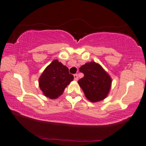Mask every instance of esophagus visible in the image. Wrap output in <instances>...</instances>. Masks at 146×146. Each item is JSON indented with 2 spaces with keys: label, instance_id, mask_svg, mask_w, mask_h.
Returning a JSON list of instances; mask_svg holds the SVG:
<instances>
[{
  "label": "esophagus",
  "instance_id": "obj_1",
  "mask_svg": "<svg viewBox=\"0 0 146 146\" xmlns=\"http://www.w3.org/2000/svg\"><path fill=\"white\" fill-rule=\"evenodd\" d=\"M74 80H76V81H78V75H77V74H74Z\"/></svg>",
  "mask_w": 146,
  "mask_h": 146
}]
</instances>
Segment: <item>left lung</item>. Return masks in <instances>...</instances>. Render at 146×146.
Returning <instances> with one entry per match:
<instances>
[{
  "label": "left lung",
  "instance_id": "left-lung-1",
  "mask_svg": "<svg viewBox=\"0 0 146 146\" xmlns=\"http://www.w3.org/2000/svg\"><path fill=\"white\" fill-rule=\"evenodd\" d=\"M79 70L84 76L78 82L86 98L94 103L106 98L111 87L112 80L102 66L95 62H90L82 65Z\"/></svg>",
  "mask_w": 146,
  "mask_h": 146
}]
</instances>
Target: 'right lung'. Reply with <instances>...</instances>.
Masks as SVG:
<instances>
[{
	"label": "right lung",
	"instance_id": "add662e5",
	"mask_svg": "<svg viewBox=\"0 0 146 146\" xmlns=\"http://www.w3.org/2000/svg\"><path fill=\"white\" fill-rule=\"evenodd\" d=\"M73 80V75L69 73L68 68L57 60H54L42 73L39 86L44 96L56 99Z\"/></svg>",
	"mask_w": 146,
	"mask_h": 146
}]
</instances>
